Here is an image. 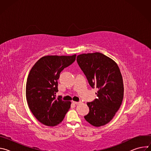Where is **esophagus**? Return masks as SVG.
I'll use <instances>...</instances> for the list:
<instances>
[{"label": "esophagus", "instance_id": "34e87169", "mask_svg": "<svg viewBox=\"0 0 151 151\" xmlns=\"http://www.w3.org/2000/svg\"><path fill=\"white\" fill-rule=\"evenodd\" d=\"M72 103H73V104H79V102L74 101H72Z\"/></svg>", "mask_w": 151, "mask_h": 151}]
</instances>
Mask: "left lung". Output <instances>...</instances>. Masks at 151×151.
I'll return each mask as SVG.
<instances>
[{
    "mask_svg": "<svg viewBox=\"0 0 151 151\" xmlns=\"http://www.w3.org/2000/svg\"><path fill=\"white\" fill-rule=\"evenodd\" d=\"M76 60L91 87L99 89V98L87 103L90 112L84 118L94 127L104 125L114 117L123 100L119 68L112 59L100 52L80 54Z\"/></svg>",
    "mask_w": 151,
    "mask_h": 151,
    "instance_id": "8db88e82",
    "label": "left lung"
}]
</instances>
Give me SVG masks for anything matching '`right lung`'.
<instances>
[{"label":"right lung","instance_id":"obj_1","mask_svg":"<svg viewBox=\"0 0 151 151\" xmlns=\"http://www.w3.org/2000/svg\"><path fill=\"white\" fill-rule=\"evenodd\" d=\"M76 56L42 57L29 72L26 88L27 104L35 118L44 125H57L70 108V101L62 100L55 94L61 72L75 61Z\"/></svg>","mask_w":151,"mask_h":151}]
</instances>
